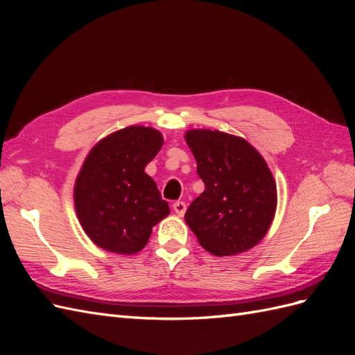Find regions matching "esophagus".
Returning <instances> with one entry per match:
<instances>
[{
	"mask_svg": "<svg viewBox=\"0 0 355 355\" xmlns=\"http://www.w3.org/2000/svg\"><path fill=\"white\" fill-rule=\"evenodd\" d=\"M173 210L176 211V214H179V216H184L187 211V204L184 201H176L173 204Z\"/></svg>",
	"mask_w": 355,
	"mask_h": 355,
	"instance_id": "1",
	"label": "esophagus"
}]
</instances>
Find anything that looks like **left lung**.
<instances>
[{"mask_svg": "<svg viewBox=\"0 0 355 355\" xmlns=\"http://www.w3.org/2000/svg\"><path fill=\"white\" fill-rule=\"evenodd\" d=\"M185 141L206 187L185 213L188 227L211 254L250 250L277 210V185L266 161L245 139L219 130L194 128Z\"/></svg>", "mask_w": 355, "mask_h": 355, "instance_id": "1", "label": "left lung"}]
</instances>
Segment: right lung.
<instances>
[{
  "instance_id": "obj_1",
  "label": "right lung",
  "mask_w": 355,
  "mask_h": 355,
  "mask_svg": "<svg viewBox=\"0 0 355 355\" xmlns=\"http://www.w3.org/2000/svg\"><path fill=\"white\" fill-rule=\"evenodd\" d=\"M164 144L153 127L128 125L96 144L73 185L77 218L87 237L106 252L135 254L168 216L167 201L145 173Z\"/></svg>"
}]
</instances>
